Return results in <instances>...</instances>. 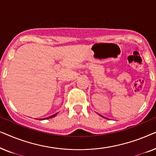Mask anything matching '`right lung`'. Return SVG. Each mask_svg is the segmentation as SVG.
<instances>
[{
	"label": "right lung",
	"mask_w": 156,
	"mask_h": 156,
	"mask_svg": "<svg viewBox=\"0 0 156 156\" xmlns=\"http://www.w3.org/2000/svg\"><path fill=\"white\" fill-rule=\"evenodd\" d=\"M57 114H57H54V115H52V116H49L48 118H45V119H50V118H52V117H54V116H56V115Z\"/></svg>",
	"instance_id": "obj_1"
}]
</instances>
